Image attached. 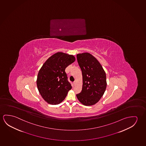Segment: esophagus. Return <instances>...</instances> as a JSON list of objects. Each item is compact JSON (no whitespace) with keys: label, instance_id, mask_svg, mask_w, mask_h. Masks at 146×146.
Wrapping results in <instances>:
<instances>
[{"label":"esophagus","instance_id":"1","mask_svg":"<svg viewBox=\"0 0 146 146\" xmlns=\"http://www.w3.org/2000/svg\"><path fill=\"white\" fill-rule=\"evenodd\" d=\"M76 83V81H74V82H73V84H74V85H75Z\"/></svg>","mask_w":146,"mask_h":146}]
</instances>
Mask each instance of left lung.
I'll return each mask as SVG.
<instances>
[{
  "instance_id": "obj_1",
  "label": "left lung",
  "mask_w": 146,
  "mask_h": 146,
  "mask_svg": "<svg viewBox=\"0 0 146 146\" xmlns=\"http://www.w3.org/2000/svg\"><path fill=\"white\" fill-rule=\"evenodd\" d=\"M77 60L83 77L82 89L76 94L77 98L84 105H93L99 102L105 92V72L97 58L90 53L77 54Z\"/></svg>"
}]
</instances>
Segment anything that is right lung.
<instances>
[{"mask_svg": "<svg viewBox=\"0 0 146 146\" xmlns=\"http://www.w3.org/2000/svg\"><path fill=\"white\" fill-rule=\"evenodd\" d=\"M75 61L73 55L58 52L49 57L39 71L36 81L38 91L48 103H60L72 88L65 69Z\"/></svg>", "mask_w": 146, "mask_h": 146, "instance_id": "right-lung-1", "label": "right lung"}]
</instances>
